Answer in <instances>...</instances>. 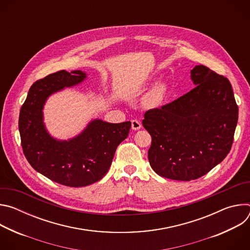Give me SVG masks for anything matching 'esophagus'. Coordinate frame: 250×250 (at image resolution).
Here are the masks:
<instances>
[{
  "label": "esophagus",
  "instance_id": "obj_1",
  "mask_svg": "<svg viewBox=\"0 0 250 250\" xmlns=\"http://www.w3.org/2000/svg\"><path fill=\"white\" fill-rule=\"evenodd\" d=\"M141 127V123L138 120H132L131 121V128L133 130H137Z\"/></svg>",
  "mask_w": 250,
  "mask_h": 250
}]
</instances>
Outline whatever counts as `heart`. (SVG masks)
<instances>
[{"label":"heart","mask_w":250,"mask_h":250,"mask_svg":"<svg viewBox=\"0 0 250 250\" xmlns=\"http://www.w3.org/2000/svg\"><path fill=\"white\" fill-rule=\"evenodd\" d=\"M167 92H168V88H167V85L164 84V83H159L157 84L150 92L149 96H148V103L153 104V105H156V104H159L163 102V100L165 99L166 95H167Z\"/></svg>","instance_id":"b5f03b06"}]
</instances>
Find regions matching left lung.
Returning <instances> with one entry per match:
<instances>
[{"instance_id":"1","label":"left lung","mask_w":250,"mask_h":250,"mask_svg":"<svg viewBox=\"0 0 250 250\" xmlns=\"http://www.w3.org/2000/svg\"><path fill=\"white\" fill-rule=\"evenodd\" d=\"M196 87L145 114L151 135L148 160L161 177L190 181L204 176L230 151L238 119L229 79L207 66L191 71Z\"/></svg>"}]
</instances>
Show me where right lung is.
<instances>
[{
	"mask_svg": "<svg viewBox=\"0 0 250 250\" xmlns=\"http://www.w3.org/2000/svg\"><path fill=\"white\" fill-rule=\"evenodd\" d=\"M58 71L35 81L21 105L19 129L23 154L33 169L51 181L68 187L98 182L109 171L116 149L130 129V122L109 124L95 120L77 137L68 141L52 138L42 122L47 97L86 77L81 70Z\"/></svg>",
	"mask_w": 250,
	"mask_h": 250,
	"instance_id": "add662e5",
	"label": "right lung"
}]
</instances>
